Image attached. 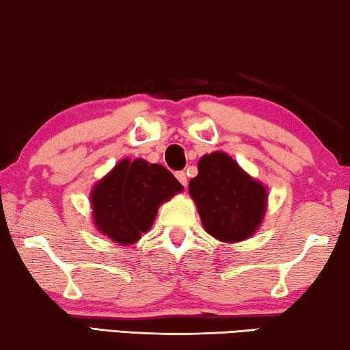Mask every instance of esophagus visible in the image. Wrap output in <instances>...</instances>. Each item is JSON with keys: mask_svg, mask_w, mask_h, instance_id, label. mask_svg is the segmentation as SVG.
I'll list each match as a JSON object with an SVG mask.
<instances>
[{"mask_svg": "<svg viewBox=\"0 0 350 350\" xmlns=\"http://www.w3.org/2000/svg\"><path fill=\"white\" fill-rule=\"evenodd\" d=\"M176 177H177V180H179L182 185L187 187V180H188V179H187V174L184 173V171H177V173H176Z\"/></svg>", "mask_w": 350, "mask_h": 350, "instance_id": "1", "label": "esophagus"}]
</instances>
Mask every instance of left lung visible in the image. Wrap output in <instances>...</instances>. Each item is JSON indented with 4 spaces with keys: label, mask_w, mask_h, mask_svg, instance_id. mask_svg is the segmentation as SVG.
I'll list each match as a JSON object with an SVG mask.
<instances>
[{
    "label": "left lung",
    "mask_w": 350,
    "mask_h": 350,
    "mask_svg": "<svg viewBox=\"0 0 350 350\" xmlns=\"http://www.w3.org/2000/svg\"><path fill=\"white\" fill-rule=\"evenodd\" d=\"M204 230L223 243L251 238L260 229L268 190L223 151L204 154L198 162V176L188 184Z\"/></svg>",
    "instance_id": "left-lung-1"
}]
</instances>
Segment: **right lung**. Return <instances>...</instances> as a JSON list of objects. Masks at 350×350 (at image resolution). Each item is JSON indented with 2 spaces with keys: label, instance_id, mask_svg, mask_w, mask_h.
<instances>
[{
  "label": "right lung",
  "instance_id": "1",
  "mask_svg": "<svg viewBox=\"0 0 350 350\" xmlns=\"http://www.w3.org/2000/svg\"><path fill=\"white\" fill-rule=\"evenodd\" d=\"M182 191L163 165L123 159L92 188L93 224L116 245H134L152 227L160 205Z\"/></svg>",
  "mask_w": 350,
  "mask_h": 350
}]
</instances>
